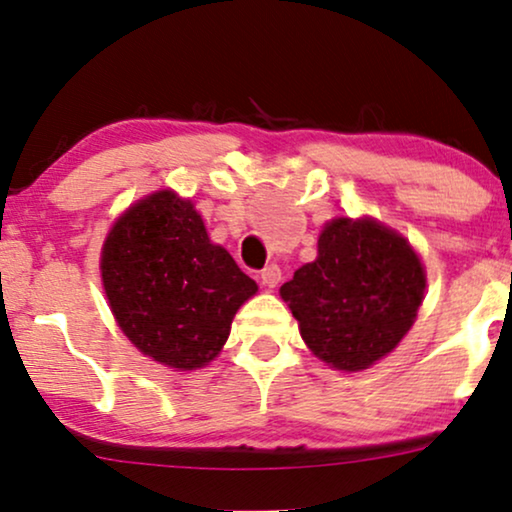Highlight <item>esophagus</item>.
Listing matches in <instances>:
<instances>
[{"mask_svg": "<svg viewBox=\"0 0 512 512\" xmlns=\"http://www.w3.org/2000/svg\"><path fill=\"white\" fill-rule=\"evenodd\" d=\"M261 282L263 286H268V289H275V286L282 282V268H279L277 263L268 265V268L261 270Z\"/></svg>", "mask_w": 512, "mask_h": 512, "instance_id": "esophagus-1", "label": "esophagus"}]
</instances>
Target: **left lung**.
I'll use <instances>...</instances> for the list:
<instances>
[{
    "label": "left lung",
    "instance_id": "obj_1",
    "mask_svg": "<svg viewBox=\"0 0 512 512\" xmlns=\"http://www.w3.org/2000/svg\"><path fill=\"white\" fill-rule=\"evenodd\" d=\"M424 286L422 263L401 235L370 219H335L321 230L317 261L279 293L321 361L363 370L410 331Z\"/></svg>",
    "mask_w": 512,
    "mask_h": 512
}]
</instances>
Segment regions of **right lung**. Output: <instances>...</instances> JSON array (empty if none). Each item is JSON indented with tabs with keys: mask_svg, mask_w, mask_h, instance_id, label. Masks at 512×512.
I'll list each match as a JSON object with an SVG mask.
<instances>
[{
	"mask_svg": "<svg viewBox=\"0 0 512 512\" xmlns=\"http://www.w3.org/2000/svg\"><path fill=\"white\" fill-rule=\"evenodd\" d=\"M111 312L139 352L193 370L221 352L254 279L207 237L191 200L158 191L130 207L104 242Z\"/></svg>",
	"mask_w": 512,
	"mask_h": 512,
	"instance_id": "add662e5",
	"label": "right lung"
}]
</instances>
